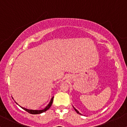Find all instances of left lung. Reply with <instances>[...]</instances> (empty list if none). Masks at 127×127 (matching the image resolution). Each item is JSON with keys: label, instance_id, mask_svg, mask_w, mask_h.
<instances>
[{"label": "left lung", "instance_id": "8db88e82", "mask_svg": "<svg viewBox=\"0 0 127 127\" xmlns=\"http://www.w3.org/2000/svg\"><path fill=\"white\" fill-rule=\"evenodd\" d=\"M73 108H74V109H75V111L77 112V113H78V114H80V115H81V113H79V112L78 111V110H76V109L75 108V107H73Z\"/></svg>", "mask_w": 127, "mask_h": 127}]
</instances>
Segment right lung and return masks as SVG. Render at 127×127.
I'll return each instance as SVG.
<instances>
[{
    "label": "right lung",
    "mask_w": 127,
    "mask_h": 127,
    "mask_svg": "<svg viewBox=\"0 0 127 127\" xmlns=\"http://www.w3.org/2000/svg\"><path fill=\"white\" fill-rule=\"evenodd\" d=\"M53 99H54V97L51 98V101H50V102H49V104H48V106H46L45 109H42V110H30V109H27L24 108V107H21V108L24 109V110H25L26 111H27V112H29V113H31V114H40V113H43V112H45V111H46V110H48V109L50 108V107L51 106L52 104V102H53Z\"/></svg>",
    "instance_id": "add662e5"
}]
</instances>
